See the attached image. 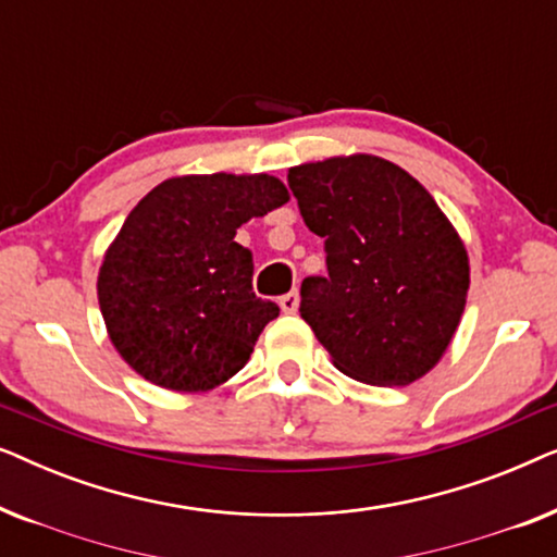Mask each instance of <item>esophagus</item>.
I'll return each mask as SVG.
<instances>
[{
	"mask_svg": "<svg viewBox=\"0 0 557 557\" xmlns=\"http://www.w3.org/2000/svg\"><path fill=\"white\" fill-rule=\"evenodd\" d=\"M278 307H281V311H286V314H294L296 309H299V292H288L286 296H281V301H278Z\"/></svg>",
	"mask_w": 557,
	"mask_h": 557,
	"instance_id": "esophagus-1",
	"label": "esophagus"
}]
</instances>
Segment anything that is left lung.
Instances as JSON below:
<instances>
[{
    "label": "left lung",
    "mask_w": 557,
    "mask_h": 557,
    "mask_svg": "<svg viewBox=\"0 0 557 557\" xmlns=\"http://www.w3.org/2000/svg\"><path fill=\"white\" fill-rule=\"evenodd\" d=\"M326 276L301 284V319L347 377L410 385L451 345L469 294L461 235L429 189L375 154L288 170Z\"/></svg>",
    "instance_id": "left-lung-1"
}]
</instances>
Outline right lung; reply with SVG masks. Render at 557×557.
Returning <instances> with one entry per match:
<instances>
[{"label":"right lung","instance_id":"1","mask_svg":"<svg viewBox=\"0 0 557 557\" xmlns=\"http://www.w3.org/2000/svg\"><path fill=\"white\" fill-rule=\"evenodd\" d=\"M284 202V182L263 172L182 174L136 202L96 284L128 368L174 393H208L246 368L278 307L253 294V258L235 233Z\"/></svg>","mask_w":557,"mask_h":557}]
</instances>
